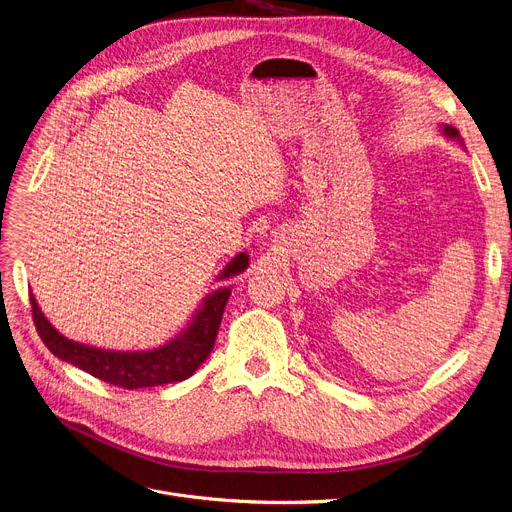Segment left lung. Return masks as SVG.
Here are the masks:
<instances>
[{
    "label": "left lung",
    "instance_id": "obj_1",
    "mask_svg": "<svg viewBox=\"0 0 512 512\" xmlns=\"http://www.w3.org/2000/svg\"><path fill=\"white\" fill-rule=\"evenodd\" d=\"M445 133H447V135H451V138H459V131H457L455 127H451V125H447V127H445Z\"/></svg>",
    "mask_w": 512,
    "mask_h": 512
}]
</instances>
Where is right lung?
Returning a JSON list of instances; mask_svg holds the SVG:
<instances>
[{"instance_id":"obj_1","label":"right lung","mask_w":512,"mask_h":512,"mask_svg":"<svg viewBox=\"0 0 512 512\" xmlns=\"http://www.w3.org/2000/svg\"><path fill=\"white\" fill-rule=\"evenodd\" d=\"M247 265L249 257L245 253L236 255L234 261L222 271L220 278L238 276ZM228 296L230 288H220L210 294L206 302H203L201 311H197L189 329L170 344L152 352H109L82 346L53 329L32 294L30 306L34 327H37L43 344L51 350V354L82 368L84 372L109 385L121 389H144L185 381L210 356L216 344Z\"/></svg>"}]
</instances>
